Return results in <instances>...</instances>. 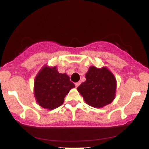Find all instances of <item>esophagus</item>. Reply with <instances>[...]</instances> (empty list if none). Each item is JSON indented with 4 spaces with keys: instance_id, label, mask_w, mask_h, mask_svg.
<instances>
[{
    "instance_id": "1",
    "label": "esophagus",
    "mask_w": 149,
    "mask_h": 149,
    "mask_svg": "<svg viewBox=\"0 0 149 149\" xmlns=\"http://www.w3.org/2000/svg\"><path fill=\"white\" fill-rule=\"evenodd\" d=\"M80 84H81V82H77V83L75 84V85H76V87H78Z\"/></svg>"
}]
</instances>
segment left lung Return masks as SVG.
<instances>
[{
  "instance_id": "1",
  "label": "left lung",
  "mask_w": 149,
  "mask_h": 149,
  "mask_svg": "<svg viewBox=\"0 0 149 149\" xmlns=\"http://www.w3.org/2000/svg\"><path fill=\"white\" fill-rule=\"evenodd\" d=\"M117 81L107 67L91 66L86 73V81L77 88L87 104L101 108L112 102L116 94Z\"/></svg>"
}]
</instances>
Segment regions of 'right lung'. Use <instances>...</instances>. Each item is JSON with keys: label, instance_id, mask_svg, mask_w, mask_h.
<instances>
[{"label": "right lung", "instance_id": "obj_1", "mask_svg": "<svg viewBox=\"0 0 149 149\" xmlns=\"http://www.w3.org/2000/svg\"><path fill=\"white\" fill-rule=\"evenodd\" d=\"M75 85L66 73H60L57 66H43L35 77L34 94L40 106L52 110L61 106L64 98Z\"/></svg>", "mask_w": 149, "mask_h": 149}]
</instances>
